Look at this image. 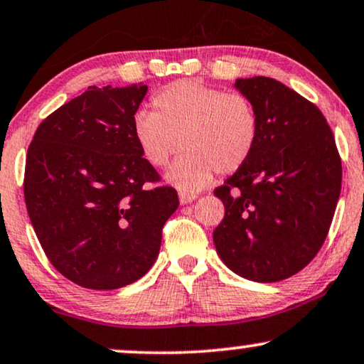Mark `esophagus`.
Returning a JSON list of instances; mask_svg holds the SVG:
<instances>
[{"label":"esophagus","instance_id":"1","mask_svg":"<svg viewBox=\"0 0 364 364\" xmlns=\"http://www.w3.org/2000/svg\"><path fill=\"white\" fill-rule=\"evenodd\" d=\"M196 195H193V193H185V191H181L179 193V203H181V205H190V203H193L196 200Z\"/></svg>","mask_w":364,"mask_h":364}]
</instances>
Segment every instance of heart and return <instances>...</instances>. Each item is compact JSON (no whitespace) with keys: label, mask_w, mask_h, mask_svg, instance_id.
Wrapping results in <instances>:
<instances>
[{"label":"heart","mask_w":364,"mask_h":364,"mask_svg":"<svg viewBox=\"0 0 364 364\" xmlns=\"http://www.w3.org/2000/svg\"><path fill=\"white\" fill-rule=\"evenodd\" d=\"M153 106L154 113L133 116L134 143L153 168L166 166L179 148L186 149L164 174L179 191L203 190L215 171L235 173L258 139V114L243 95L183 80L158 91Z\"/></svg>","instance_id":"heart-1"}]
</instances>
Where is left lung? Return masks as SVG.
Wrapping results in <instances>:
<instances>
[{"label": "left lung", "instance_id": "8db88e82", "mask_svg": "<svg viewBox=\"0 0 364 364\" xmlns=\"http://www.w3.org/2000/svg\"><path fill=\"white\" fill-rule=\"evenodd\" d=\"M258 114V139L216 188L225 218L213 232L232 273L274 283L301 271L326 240L341 191V161L321 111L273 77H238Z\"/></svg>", "mask_w": 364, "mask_h": 364}]
</instances>
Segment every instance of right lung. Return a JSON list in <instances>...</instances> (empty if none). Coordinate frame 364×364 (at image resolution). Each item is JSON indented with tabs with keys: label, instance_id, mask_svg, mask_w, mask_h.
I'll return each mask as SVG.
<instances>
[{
	"label": "right lung",
	"instance_id": "1",
	"mask_svg": "<svg viewBox=\"0 0 364 364\" xmlns=\"http://www.w3.org/2000/svg\"><path fill=\"white\" fill-rule=\"evenodd\" d=\"M143 83L90 86L38 126L28 148L24 201L48 259L73 283L118 289L148 273L178 210L173 188L148 190L156 169L134 143Z\"/></svg>",
	"mask_w": 364,
	"mask_h": 364
}]
</instances>
